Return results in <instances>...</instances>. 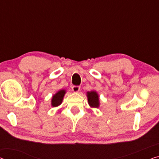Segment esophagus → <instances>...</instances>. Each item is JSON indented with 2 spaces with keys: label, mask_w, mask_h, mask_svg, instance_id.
<instances>
[{
  "label": "esophagus",
  "mask_w": 159,
  "mask_h": 159,
  "mask_svg": "<svg viewBox=\"0 0 159 159\" xmlns=\"http://www.w3.org/2000/svg\"><path fill=\"white\" fill-rule=\"evenodd\" d=\"M71 89H72V91L73 92H75V93H77V92L79 91L80 86H73Z\"/></svg>",
  "instance_id": "obj_1"
}]
</instances>
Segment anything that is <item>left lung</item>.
I'll return each mask as SVG.
<instances>
[{"instance_id":"left-lung-1","label":"left lung","mask_w":159,"mask_h":159,"mask_svg":"<svg viewBox=\"0 0 159 159\" xmlns=\"http://www.w3.org/2000/svg\"><path fill=\"white\" fill-rule=\"evenodd\" d=\"M87 97L88 101H89V105L94 108H98L99 106V101H98V96L96 92L95 91H91L88 92L87 93Z\"/></svg>"}]
</instances>
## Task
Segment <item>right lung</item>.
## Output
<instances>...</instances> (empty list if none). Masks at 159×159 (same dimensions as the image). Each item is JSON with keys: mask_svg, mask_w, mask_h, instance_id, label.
Here are the masks:
<instances>
[{"mask_svg": "<svg viewBox=\"0 0 159 159\" xmlns=\"http://www.w3.org/2000/svg\"><path fill=\"white\" fill-rule=\"evenodd\" d=\"M66 93L65 90H61L59 91L58 93H56L54 96H53V98H52L51 101V104L53 107H56V106H58L60 105L63 101V98L64 96Z\"/></svg>", "mask_w": 159, "mask_h": 159, "instance_id": "right-lung-1", "label": "right lung"}]
</instances>
